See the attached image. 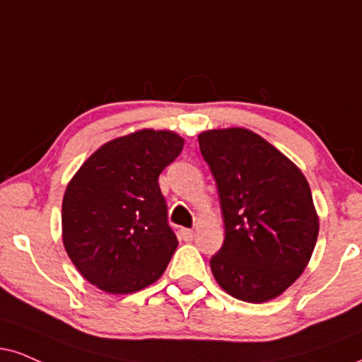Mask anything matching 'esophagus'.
Returning a JSON list of instances; mask_svg holds the SVG:
<instances>
[{
  "instance_id": "34e87169",
  "label": "esophagus",
  "mask_w": 362,
  "mask_h": 362,
  "mask_svg": "<svg viewBox=\"0 0 362 362\" xmlns=\"http://www.w3.org/2000/svg\"><path fill=\"white\" fill-rule=\"evenodd\" d=\"M180 238L184 239V241H192L194 230L192 229H180Z\"/></svg>"
}]
</instances>
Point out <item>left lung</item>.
Returning <instances> with one entry per match:
<instances>
[{
  "mask_svg": "<svg viewBox=\"0 0 362 362\" xmlns=\"http://www.w3.org/2000/svg\"><path fill=\"white\" fill-rule=\"evenodd\" d=\"M224 217L223 247L211 258L230 297L263 303L281 295L310 261L319 217L305 175L280 150L245 128L199 134Z\"/></svg>",
  "mask_w": 362,
  "mask_h": 362,
  "instance_id": "obj_1",
  "label": "left lung"
}]
</instances>
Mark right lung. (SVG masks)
Wrapping results in <instances>:
<instances>
[{
    "instance_id": "1",
    "label": "right lung",
    "mask_w": 362,
    "mask_h": 362,
    "mask_svg": "<svg viewBox=\"0 0 362 362\" xmlns=\"http://www.w3.org/2000/svg\"><path fill=\"white\" fill-rule=\"evenodd\" d=\"M182 148L177 133L139 129L95 150L69 182L64 247L94 286L124 295L163 275L178 241L158 175Z\"/></svg>"
}]
</instances>
